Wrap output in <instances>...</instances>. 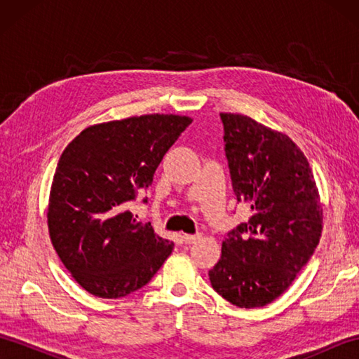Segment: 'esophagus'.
<instances>
[{
  "label": "esophagus",
  "mask_w": 359,
  "mask_h": 359,
  "mask_svg": "<svg viewBox=\"0 0 359 359\" xmlns=\"http://www.w3.org/2000/svg\"><path fill=\"white\" fill-rule=\"evenodd\" d=\"M182 239H184L185 243H194L196 241L201 239V234H184Z\"/></svg>",
  "instance_id": "esophagus-1"
}]
</instances>
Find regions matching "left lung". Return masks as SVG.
Here are the masks:
<instances>
[{"label":"left lung","mask_w":359,"mask_h":359,"mask_svg":"<svg viewBox=\"0 0 359 359\" xmlns=\"http://www.w3.org/2000/svg\"><path fill=\"white\" fill-rule=\"evenodd\" d=\"M220 118L234 194L253 215L226 234L208 276L233 306L264 307L315 253L321 201L307 157L288 135L242 114L222 112Z\"/></svg>","instance_id":"obj_1"}]
</instances>
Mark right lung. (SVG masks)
Returning <instances> with one entry per match:
<instances>
[{
    "label": "right lung",
    "mask_w": 359,
    "mask_h": 359,
    "mask_svg": "<svg viewBox=\"0 0 359 359\" xmlns=\"http://www.w3.org/2000/svg\"><path fill=\"white\" fill-rule=\"evenodd\" d=\"M191 121L174 114L106 121L86 128L63 151L49 194V236L88 293L104 299L133 293L171 255L174 243L128 208Z\"/></svg>",
    "instance_id": "right-lung-1"
}]
</instances>
